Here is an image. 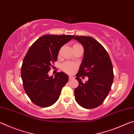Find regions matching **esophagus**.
Returning a JSON list of instances; mask_svg holds the SVG:
<instances>
[{
  "label": "esophagus",
  "instance_id": "34e87169",
  "mask_svg": "<svg viewBox=\"0 0 134 134\" xmlns=\"http://www.w3.org/2000/svg\"><path fill=\"white\" fill-rule=\"evenodd\" d=\"M74 77H72L71 76H69V80H71V79H73Z\"/></svg>",
  "mask_w": 134,
  "mask_h": 134
}]
</instances>
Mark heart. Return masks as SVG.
I'll return each instance as SVG.
<instances>
[{
  "label": "heart",
  "instance_id": "b5f03b06",
  "mask_svg": "<svg viewBox=\"0 0 134 134\" xmlns=\"http://www.w3.org/2000/svg\"><path fill=\"white\" fill-rule=\"evenodd\" d=\"M78 44H75L73 45V47L78 46ZM77 67L76 64L71 62H65L62 65V69L67 73L71 74L74 71V70Z\"/></svg>",
  "mask_w": 134,
  "mask_h": 134
}]
</instances>
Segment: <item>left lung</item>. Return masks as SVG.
<instances>
[{"instance_id":"8db88e82","label":"left lung","mask_w":134,"mask_h":134,"mask_svg":"<svg viewBox=\"0 0 134 134\" xmlns=\"http://www.w3.org/2000/svg\"><path fill=\"white\" fill-rule=\"evenodd\" d=\"M83 45L84 57L76 79L78 87L74 89L75 99L86 109H93L102 104L109 93L113 80V65L105 48L93 38L76 36L73 38ZM89 79L83 83L80 76Z\"/></svg>"}]
</instances>
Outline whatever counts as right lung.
<instances>
[{"label": "right lung", "instance_id": "obj_1", "mask_svg": "<svg viewBox=\"0 0 134 134\" xmlns=\"http://www.w3.org/2000/svg\"><path fill=\"white\" fill-rule=\"evenodd\" d=\"M74 35H45L31 45L24 59L21 77L25 91L35 105L42 108L55 103L69 80L63 72L49 76L52 63L57 60L60 48Z\"/></svg>", "mask_w": 134, "mask_h": 134}]
</instances>
